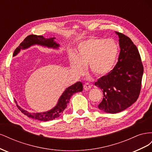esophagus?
I'll use <instances>...</instances> for the list:
<instances>
[{"label": "esophagus", "instance_id": "34e87169", "mask_svg": "<svg viewBox=\"0 0 152 152\" xmlns=\"http://www.w3.org/2000/svg\"><path fill=\"white\" fill-rule=\"evenodd\" d=\"M92 86L89 84V83H86L84 85V89L86 90V91H88L89 89H90L91 88Z\"/></svg>", "mask_w": 152, "mask_h": 152}]
</instances>
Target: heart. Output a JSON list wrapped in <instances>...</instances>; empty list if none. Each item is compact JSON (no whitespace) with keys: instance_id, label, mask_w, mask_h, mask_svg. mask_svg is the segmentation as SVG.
I'll return each instance as SVG.
<instances>
[{"instance_id":"heart-1","label":"heart","mask_w":152,"mask_h":152,"mask_svg":"<svg viewBox=\"0 0 152 152\" xmlns=\"http://www.w3.org/2000/svg\"><path fill=\"white\" fill-rule=\"evenodd\" d=\"M117 54L118 45L112 39H87L79 44L75 54H70L71 67L77 75L84 73L87 66L90 73L103 76L113 68Z\"/></svg>"}]
</instances>
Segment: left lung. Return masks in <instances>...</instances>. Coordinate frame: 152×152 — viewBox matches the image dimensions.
Returning a JSON list of instances; mask_svg holds the SVG:
<instances>
[{
    "mask_svg": "<svg viewBox=\"0 0 152 152\" xmlns=\"http://www.w3.org/2000/svg\"><path fill=\"white\" fill-rule=\"evenodd\" d=\"M121 52L116 65L95 82L103 93L98 107L103 112L117 113L136 102L140 94L143 66L137 47L130 38L115 31Z\"/></svg>",
    "mask_w": 152,
    "mask_h": 152,
    "instance_id": "8db88e82",
    "label": "left lung"
}]
</instances>
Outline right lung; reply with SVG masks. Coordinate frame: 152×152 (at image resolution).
I'll return each instance as SVG.
<instances>
[{
    "label": "right lung",
    "instance_id": "right-lung-1",
    "mask_svg": "<svg viewBox=\"0 0 152 152\" xmlns=\"http://www.w3.org/2000/svg\"><path fill=\"white\" fill-rule=\"evenodd\" d=\"M55 38L45 39L42 35H30L27 36L24 40L20 44L15 50L13 53V56H15L20 53L21 49H25L30 48L31 45L35 44L43 45L48 48H53L54 49H58L59 45L54 42V39ZM83 89V85L82 82H77V83L68 87L66 90L63 92V93L59 98L57 104L55 107L50 110L49 111L42 112V113H30L26 110L22 109L17 104V107L21 110V112L27 117L31 118L36 119L40 121H52L53 119L59 117L63 113L65 109L67 107V105L70 102L71 96L78 92H81Z\"/></svg>",
    "mask_w": 152,
    "mask_h": 152
}]
</instances>
